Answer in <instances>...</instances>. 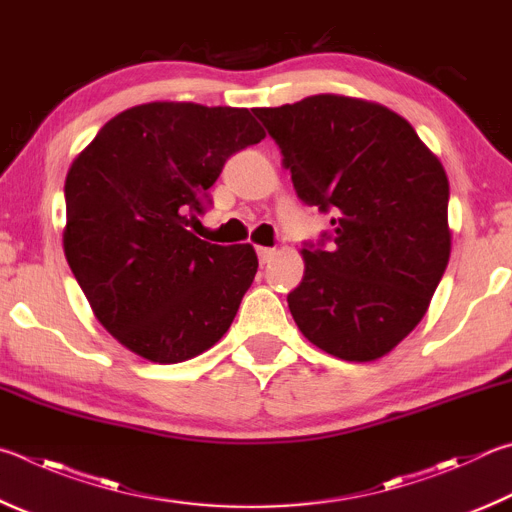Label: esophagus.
Wrapping results in <instances>:
<instances>
[{"mask_svg":"<svg viewBox=\"0 0 512 512\" xmlns=\"http://www.w3.org/2000/svg\"><path fill=\"white\" fill-rule=\"evenodd\" d=\"M256 251H258V261H261L263 265L272 263L274 256H276V249H272V247H258Z\"/></svg>","mask_w":512,"mask_h":512,"instance_id":"obj_1","label":"esophagus"}]
</instances>
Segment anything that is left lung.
I'll return each instance as SVG.
<instances>
[{"label": "left lung", "instance_id": "8db88e82", "mask_svg": "<svg viewBox=\"0 0 512 512\" xmlns=\"http://www.w3.org/2000/svg\"><path fill=\"white\" fill-rule=\"evenodd\" d=\"M256 116L301 200L335 213L301 249L292 317L321 351L378 360L425 317L450 261L445 168L409 121L362 98L317 94Z\"/></svg>", "mask_w": 512, "mask_h": 512}]
</instances>
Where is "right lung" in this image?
Wrapping results in <instances>:
<instances>
[{
    "instance_id": "1",
    "label": "right lung",
    "mask_w": 512,
    "mask_h": 512,
    "mask_svg": "<svg viewBox=\"0 0 512 512\" xmlns=\"http://www.w3.org/2000/svg\"><path fill=\"white\" fill-rule=\"evenodd\" d=\"M265 137L249 110L146 103L107 121L65 179L67 263L107 333L150 362L220 342L258 270L251 245L188 231L233 152Z\"/></svg>"
}]
</instances>
